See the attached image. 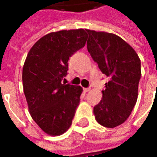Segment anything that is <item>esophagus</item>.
<instances>
[{"label": "esophagus", "instance_id": "obj_1", "mask_svg": "<svg viewBox=\"0 0 157 157\" xmlns=\"http://www.w3.org/2000/svg\"><path fill=\"white\" fill-rule=\"evenodd\" d=\"M91 91V88H84V92H88Z\"/></svg>", "mask_w": 157, "mask_h": 157}]
</instances>
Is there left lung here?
<instances>
[{"mask_svg":"<svg viewBox=\"0 0 157 157\" xmlns=\"http://www.w3.org/2000/svg\"><path fill=\"white\" fill-rule=\"evenodd\" d=\"M86 32L87 50L102 74L109 77L93 113L98 124L114 128L128 118L136 103L140 59L135 49L118 35L90 29Z\"/></svg>","mask_w":157,"mask_h":157,"instance_id":"8db88e82","label":"left lung"}]
</instances>
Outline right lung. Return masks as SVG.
<instances>
[{
    "label": "right lung",
    "instance_id": "1",
    "mask_svg": "<svg viewBox=\"0 0 157 157\" xmlns=\"http://www.w3.org/2000/svg\"><path fill=\"white\" fill-rule=\"evenodd\" d=\"M85 29L52 32L30 48L22 68V84L33 119L47 135L58 136L67 131L83 92L80 86L62 83L68 60L84 47Z\"/></svg>",
    "mask_w": 157,
    "mask_h": 157
}]
</instances>
